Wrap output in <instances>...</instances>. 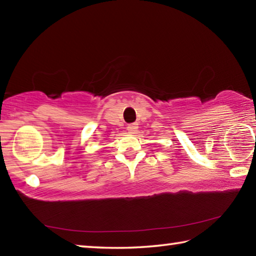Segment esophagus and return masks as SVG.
Listing matches in <instances>:
<instances>
[{"instance_id":"obj_1","label":"esophagus","mask_w":256,"mask_h":256,"mask_svg":"<svg viewBox=\"0 0 256 256\" xmlns=\"http://www.w3.org/2000/svg\"><path fill=\"white\" fill-rule=\"evenodd\" d=\"M138 123H131L128 125V131L130 133H136L138 131Z\"/></svg>"}]
</instances>
